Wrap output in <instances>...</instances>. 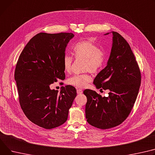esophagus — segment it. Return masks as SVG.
Returning a JSON list of instances; mask_svg holds the SVG:
<instances>
[{"mask_svg":"<svg viewBox=\"0 0 155 155\" xmlns=\"http://www.w3.org/2000/svg\"><path fill=\"white\" fill-rule=\"evenodd\" d=\"M77 94H81L82 93H83V91H82V90H81V89H77Z\"/></svg>","mask_w":155,"mask_h":155,"instance_id":"34e87169","label":"esophagus"}]
</instances>
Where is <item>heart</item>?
Segmentation results:
<instances>
[{
    "instance_id": "obj_1",
    "label": "heart",
    "mask_w": 155,
    "mask_h": 155,
    "mask_svg": "<svg viewBox=\"0 0 155 155\" xmlns=\"http://www.w3.org/2000/svg\"><path fill=\"white\" fill-rule=\"evenodd\" d=\"M73 52L76 58H84V69L95 73L104 66L105 61V53L91 40H81L73 47ZM72 57L65 55L63 58V67L65 71H71ZM91 81L88 73L74 75L67 80L68 84L78 88H84Z\"/></svg>"
}]
</instances>
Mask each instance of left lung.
Instances as JSON below:
<instances>
[{"label":"left lung","mask_w":155,"mask_h":155,"mask_svg":"<svg viewBox=\"0 0 155 155\" xmlns=\"http://www.w3.org/2000/svg\"><path fill=\"white\" fill-rule=\"evenodd\" d=\"M107 33L105 35H108ZM113 44L107 67L97 75L94 84L108 90L107 97L85 90L87 121L93 127L108 129L124 121L130 113L141 84V72L131 47L117 32H112Z\"/></svg>","instance_id":"8db88e82"}]
</instances>
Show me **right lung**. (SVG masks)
<instances>
[{
    "label": "right lung",
    "mask_w": 155,
    "mask_h": 155,
    "mask_svg": "<svg viewBox=\"0 0 155 155\" xmlns=\"http://www.w3.org/2000/svg\"><path fill=\"white\" fill-rule=\"evenodd\" d=\"M72 33H39L30 40L20 54L15 70L20 107L28 119L45 128L58 127L67 121L77 96L71 85L60 91L50 84L65 75L63 58Z\"/></svg>",
    "instance_id": "add662e5"
}]
</instances>
